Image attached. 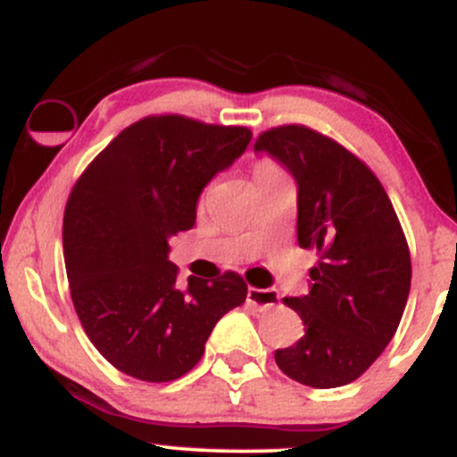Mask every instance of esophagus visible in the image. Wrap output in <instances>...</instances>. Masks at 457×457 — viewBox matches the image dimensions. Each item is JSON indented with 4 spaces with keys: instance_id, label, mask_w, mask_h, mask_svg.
<instances>
[{
    "instance_id": "esophagus-1",
    "label": "esophagus",
    "mask_w": 457,
    "mask_h": 457,
    "mask_svg": "<svg viewBox=\"0 0 457 457\" xmlns=\"http://www.w3.org/2000/svg\"><path fill=\"white\" fill-rule=\"evenodd\" d=\"M246 303L251 307H255L258 312H269L275 305H279V292L266 287V290H258V287H249L246 292Z\"/></svg>"
}]
</instances>
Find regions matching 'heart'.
Returning <instances> with one entry per match:
<instances>
[{
    "label": "heart",
    "mask_w": 457,
    "mask_h": 457,
    "mask_svg": "<svg viewBox=\"0 0 457 457\" xmlns=\"http://www.w3.org/2000/svg\"><path fill=\"white\" fill-rule=\"evenodd\" d=\"M264 176H283L279 171V167L270 161H260L255 165V178H264Z\"/></svg>",
    "instance_id": "heart-1"
}]
</instances>
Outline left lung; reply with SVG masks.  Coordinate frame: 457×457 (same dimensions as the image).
Returning <instances> with one entry per match:
<instances>
[{
	"mask_svg": "<svg viewBox=\"0 0 457 457\" xmlns=\"http://www.w3.org/2000/svg\"><path fill=\"white\" fill-rule=\"evenodd\" d=\"M255 152L295 178L298 245L320 253L307 295L283 298L305 335L275 361L301 385L344 386L378 359L402 320L411 292L402 225L378 178L316 130L270 129Z\"/></svg>",
	"mask_w": 457,
	"mask_h": 457,
	"instance_id": "obj_1",
	"label": "left lung"
}]
</instances>
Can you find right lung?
<instances>
[{
	"instance_id": "add662e5",
	"label": "right lung",
	"mask_w": 457,
	"mask_h": 457,
	"mask_svg": "<svg viewBox=\"0 0 457 457\" xmlns=\"http://www.w3.org/2000/svg\"><path fill=\"white\" fill-rule=\"evenodd\" d=\"M251 133L182 115L130 124L79 178L64 212L72 305L113 367L170 382L197 365L214 324L243 305L236 272L178 287L170 238L195 225L208 182L245 154Z\"/></svg>"
}]
</instances>
